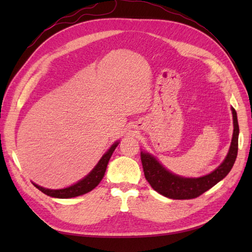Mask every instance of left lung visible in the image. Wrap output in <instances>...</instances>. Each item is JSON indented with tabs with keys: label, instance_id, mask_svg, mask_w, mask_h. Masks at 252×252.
<instances>
[{
	"label": "left lung",
	"instance_id": "8db88e82",
	"mask_svg": "<svg viewBox=\"0 0 252 252\" xmlns=\"http://www.w3.org/2000/svg\"><path fill=\"white\" fill-rule=\"evenodd\" d=\"M231 109L234 126L231 146L223 162L209 174L200 178H184L170 172L153 155L147 152H141L144 174L155 190L171 199H191L200 196L225 178L233 168L238 152L239 126L237 114L233 107Z\"/></svg>",
	"mask_w": 252,
	"mask_h": 252
}]
</instances>
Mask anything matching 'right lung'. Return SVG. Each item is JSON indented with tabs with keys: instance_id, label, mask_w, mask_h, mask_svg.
Listing matches in <instances>:
<instances>
[{
	"instance_id": "add662e5",
	"label": "right lung",
	"mask_w": 252,
	"mask_h": 252,
	"mask_svg": "<svg viewBox=\"0 0 252 252\" xmlns=\"http://www.w3.org/2000/svg\"><path fill=\"white\" fill-rule=\"evenodd\" d=\"M118 145H119V141H117L112 144L110 148L103 155V157L99 159L97 164L95 165L93 170L91 171L88 175H85L82 180H80L77 182V183L66 187V189H45V187H42L35 183H32V184H33L37 189L41 190L42 192H44L45 195L50 197H54V198H63V199H65V198H72V197L87 194V192L94 189L95 187L99 184L101 179L104 178L107 164H108L111 155L115 152V149Z\"/></svg>"
}]
</instances>
